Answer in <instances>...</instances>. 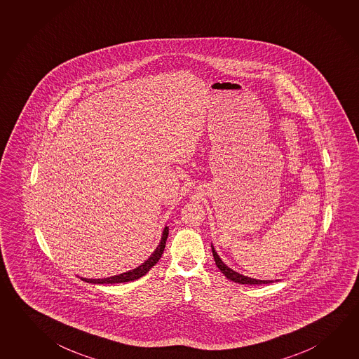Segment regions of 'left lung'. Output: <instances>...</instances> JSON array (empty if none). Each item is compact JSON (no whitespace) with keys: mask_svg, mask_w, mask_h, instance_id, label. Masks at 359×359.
I'll list each match as a JSON object with an SVG mask.
<instances>
[{"mask_svg":"<svg viewBox=\"0 0 359 359\" xmlns=\"http://www.w3.org/2000/svg\"><path fill=\"white\" fill-rule=\"evenodd\" d=\"M211 248H212V255H214L216 266L222 271V274H224L228 280L236 282V283H241V285H267V283L274 282V280H255V278H250L248 276H244V274L235 272V271H233L231 268H229L228 266L222 261V258L217 255L212 245H211Z\"/></svg>","mask_w":359,"mask_h":359,"instance_id":"left-lung-1","label":"left lung"}]
</instances>
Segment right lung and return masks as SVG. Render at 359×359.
I'll return each instance as SVG.
<instances>
[{
    "label": "right lung",
    "mask_w": 359,
    "mask_h": 359,
    "mask_svg": "<svg viewBox=\"0 0 359 359\" xmlns=\"http://www.w3.org/2000/svg\"><path fill=\"white\" fill-rule=\"evenodd\" d=\"M168 226H165L163 230V234H162V239L159 245L156 247V250L151 253L149 258L147 261L144 262L143 264H140L139 267L131 269L129 272H125V273L118 274V276H112V277H107V278H98V280H88V278H82L81 280L88 282V283H93V285H104V283H123V282H130V280H135L140 277H143L144 274L149 272L150 268L153 266H156L158 261L161 259V257L163 255L164 248H165V241L168 238Z\"/></svg>",
    "instance_id": "right-lung-1"
}]
</instances>
